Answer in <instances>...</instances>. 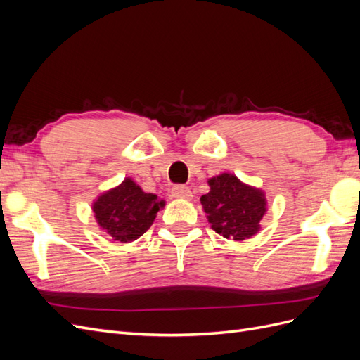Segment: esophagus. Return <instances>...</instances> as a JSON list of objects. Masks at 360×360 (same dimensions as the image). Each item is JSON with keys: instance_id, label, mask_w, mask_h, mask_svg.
I'll list each match as a JSON object with an SVG mask.
<instances>
[{"instance_id": "1", "label": "esophagus", "mask_w": 360, "mask_h": 360, "mask_svg": "<svg viewBox=\"0 0 360 360\" xmlns=\"http://www.w3.org/2000/svg\"><path fill=\"white\" fill-rule=\"evenodd\" d=\"M171 195L174 198H184V200H191L192 198V192L188 186L184 184H177V186H172Z\"/></svg>"}]
</instances>
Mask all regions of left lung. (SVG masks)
I'll use <instances>...</instances> for the list:
<instances>
[{
  "label": "left lung",
  "instance_id": "left-lung-1",
  "mask_svg": "<svg viewBox=\"0 0 360 360\" xmlns=\"http://www.w3.org/2000/svg\"><path fill=\"white\" fill-rule=\"evenodd\" d=\"M209 184L210 192L202 195L201 204L213 230L233 240L257 234L266 213L264 193L246 186L233 174H221Z\"/></svg>",
  "mask_w": 360,
  "mask_h": 360
}]
</instances>
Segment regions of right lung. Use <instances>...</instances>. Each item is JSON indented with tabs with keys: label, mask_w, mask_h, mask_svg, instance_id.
<instances>
[{
	"label": "right lung",
	"mask_w": 360,
	"mask_h": 360,
	"mask_svg": "<svg viewBox=\"0 0 360 360\" xmlns=\"http://www.w3.org/2000/svg\"><path fill=\"white\" fill-rule=\"evenodd\" d=\"M162 205L155 193L143 192L135 181L126 179L118 188L97 198L93 212L97 224L112 240L127 243L148 230Z\"/></svg>",
	"instance_id": "obj_1"
}]
</instances>
